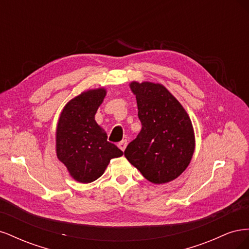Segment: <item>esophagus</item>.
<instances>
[{"label":"esophagus","mask_w":249,"mask_h":249,"mask_svg":"<svg viewBox=\"0 0 249 249\" xmlns=\"http://www.w3.org/2000/svg\"><path fill=\"white\" fill-rule=\"evenodd\" d=\"M126 144H127L126 140H123L122 142H119V143H118V147H119L120 149H122L123 152H124V149H125V147H126Z\"/></svg>","instance_id":"obj_1"}]
</instances>
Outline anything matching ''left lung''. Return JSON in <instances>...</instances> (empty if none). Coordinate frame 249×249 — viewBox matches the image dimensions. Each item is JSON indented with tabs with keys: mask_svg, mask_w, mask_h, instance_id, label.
<instances>
[{
	"mask_svg": "<svg viewBox=\"0 0 249 249\" xmlns=\"http://www.w3.org/2000/svg\"><path fill=\"white\" fill-rule=\"evenodd\" d=\"M136 94L142 127L124 156L149 182L164 184L177 178L194 152L191 120L182 105L160 84L131 83Z\"/></svg>",
	"mask_w": 249,
	"mask_h": 249,
	"instance_id": "obj_1",
	"label": "left lung"
}]
</instances>
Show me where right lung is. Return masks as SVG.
Masks as SVG:
<instances>
[{"label": "right lung", "instance_id": "add662e5", "mask_svg": "<svg viewBox=\"0 0 249 249\" xmlns=\"http://www.w3.org/2000/svg\"><path fill=\"white\" fill-rule=\"evenodd\" d=\"M106 90L83 92L64 107L56 134L57 157L69 169L71 176L81 183L99 178L113 158L123 156L115 144L95 123L94 115Z\"/></svg>", "mask_w": 249, "mask_h": 249}]
</instances>
